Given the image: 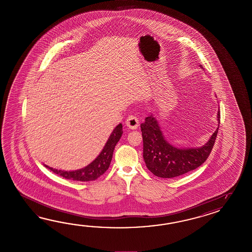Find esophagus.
<instances>
[{"label": "esophagus", "instance_id": "esophagus-1", "mask_svg": "<svg viewBox=\"0 0 252 252\" xmlns=\"http://www.w3.org/2000/svg\"><path fill=\"white\" fill-rule=\"evenodd\" d=\"M139 125V120L134 115H129L126 120V126L130 129H137Z\"/></svg>", "mask_w": 252, "mask_h": 252}]
</instances>
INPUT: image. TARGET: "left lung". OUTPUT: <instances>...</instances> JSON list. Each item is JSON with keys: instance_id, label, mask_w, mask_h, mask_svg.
<instances>
[{"instance_id": "1", "label": "left lung", "mask_w": 252, "mask_h": 252, "mask_svg": "<svg viewBox=\"0 0 252 252\" xmlns=\"http://www.w3.org/2000/svg\"><path fill=\"white\" fill-rule=\"evenodd\" d=\"M202 69L203 66L199 64ZM218 127L205 144L196 148H177L166 140L153 113L141 124L145 164L156 177L172 178L197 168L207 159L213 150L220 124V111L217 112Z\"/></svg>"}]
</instances>
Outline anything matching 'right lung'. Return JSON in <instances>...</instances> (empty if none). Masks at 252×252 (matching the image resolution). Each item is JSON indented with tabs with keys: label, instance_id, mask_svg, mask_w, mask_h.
I'll return each mask as SVG.
<instances>
[{
	"label": "right lung",
	"instance_id": "right-lung-1",
	"mask_svg": "<svg viewBox=\"0 0 252 252\" xmlns=\"http://www.w3.org/2000/svg\"><path fill=\"white\" fill-rule=\"evenodd\" d=\"M123 133H124L123 125L122 124H118L110 135L107 142L104 145L101 153L97 156V158L94 160L92 161L89 165H87L83 168L77 169V170L64 171V170H59V169H56L53 167H50L45 164H44V166L48 167V169H50L54 173L64 177L66 179H70V180L82 181V182L95 180L107 170L108 167L111 164L112 158H113L114 148L118 143Z\"/></svg>",
	"mask_w": 252,
	"mask_h": 252
}]
</instances>
